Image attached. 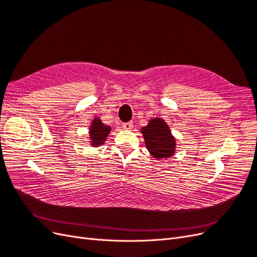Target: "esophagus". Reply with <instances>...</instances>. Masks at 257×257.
Wrapping results in <instances>:
<instances>
[{"label":"esophagus","mask_w":257,"mask_h":257,"mask_svg":"<svg viewBox=\"0 0 257 257\" xmlns=\"http://www.w3.org/2000/svg\"><path fill=\"white\" fill-rule=\"evenodd\" d=\"M132 127H133V123H132V122L123 123V128L124 130H132Z\"/></svg>","instance_id":"34e87169"}]
</instances>
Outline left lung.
<instances>
[{
    "mask_svg": "<svg viewBox=\"0 0 257 257\" xmlns=\"http://www.w3.org/2000/svg\"><path fill=\"white\" fill-rule=\"evenodd\" d=\"M147 149L155 159L170 158L175 153L176 143L166 122L155 118L149 121L147 126L142 128Z\"/></svg>",
    "mask_w": 257,
    "mask_h": 257,
    "instance_id": "1",
    "label": "left lung"
}]
</instances>
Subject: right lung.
<instances>
[{
    "instance_id": "add662e5",
    "label": "right lung",
    "mask_w": 257,
    "mask_h": 257,
    "mask_svg": "<svg viewBox=\"0 0 257 257\" xmlns=\"http://www.w3.org/2000/svg\"><path fill=\"white\" fill-rule=\"evenodd\" d=\"M110 132V126L105 125V124L99 119L95 118L93 120L90 127V138L91 144L93 146H100L106 141V137Z\"/></svg>"
}]
</instances>
